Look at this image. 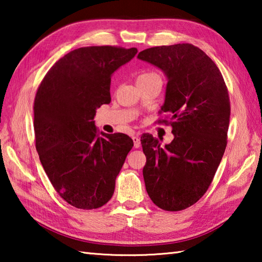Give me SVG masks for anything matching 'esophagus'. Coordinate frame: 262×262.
Returning a JSON list of instances; mask_svg holds the SVG:
<instances>
[{
    "label": "esophagus",
    "instance_id": "1",
    "mask_svg": "<svg viewBox=\"0 0 262 262\" xmlns=\"http://www.w3.org/2000/svg\"><path fill=\"white\" fill-rule=\"evenodd\" d=\"M133 141H134V148H140L141 147V140H140V137L137 136V135H135V136H133Z\"/></svg>",
    "mask_w": 262,
    "mask_h": 262
}]
</instances>
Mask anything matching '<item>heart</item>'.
<instances>
[{"label":"heart","instance_id":"obj_1","mask_svg":"<svg viewBox=\"0 0 262 262\" xmlns=\"http://www.w3.org/2000/svg\"><path fill=\"white\" fill-rule=\"evenodd\" d=\"M158 75L155 74V73H142L140 74L139 76H137V81H143V79H148V78H151V77H157Z\"/></svg>","mask_w":262,"mask_h":262}]
</instances>
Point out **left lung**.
Segmentation results:
<instances>
[{
  "label": "left lung",
  "mask_w": 262,
  "mask_h": 262,
  "mask_svg": "<svg viewBox=\"0 0 262 262\" xmlns=\"http://www.w3.org/2000/svg\"><path fill=\"white\" fill-rule=\"evenodd\" d=\"M137 59L166 77L161 112L171 113L173 140L162 145L141 137L147 156L143 178L155 205L178 211L207 192L227 147L230 100L223 76L209 56L190 43L151 47Z\"/></svg>",
  "instance_id": "left-lung-1"
}]
</instances>
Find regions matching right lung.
I'll use <instances>...</instances> for the list:
<instances>
[{
  "label": "right lung",
  "instance_id": "right-lung-1",
  "mask_svg": "<svg viewBox=\"0 0 262 262\" xmlns=\"http://www.w3.org/2000/svg\"><path fill=\"white\" fill-rule=\"evenodd\" d=\"M137 50L82 47L55 62L34 99L35 148L60 196L79 209L110 201L115 179L133 148L126 134L96 129L97 108L111 101V77Z\"/></svg>",
  "mask_w": 262,
  "mask_h": 262
}]
</instances>
